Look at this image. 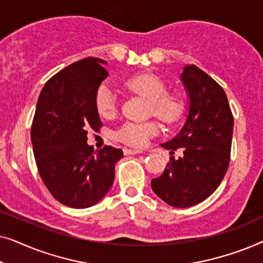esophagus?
Instances as JSON below:
<instances>
[{"instance_id": "obj_1", "label": "esophagus", "mask_w": 263, "mask_h": 263, "mask_svg": "<svg viewBox=\"0 0 263 263\" xmlns=\"http://www.w3.org/2000/svg\"><path fill=\"white\" fill-rule=\"evenodd\" d=\"M123 152L125 156H130V154H140L142 153V151H139V149H130V148H124Z\"/></svg>"}]
</instances>
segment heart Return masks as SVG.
I'll list each match as a JSON object with an SVG mask.
<instances>
[{"mask_svg": "<svg viewBox=\"0 0 263 263\" xmlns=\"http://www.w3.org/2000/svg\"><path fill=\"white\" fill-rule=\"evenodd\" d=\"M125 87L149 100V112L159 118L165 124H176L183 117L185 103L179 95L167 93V86L157 75L141 73L133 75L124 82ZM96 109L104 118L116 116L118 99L116 92L109 85L99 86L96 93ZM159 132V124L156 121L125 122L116 132V138L121 142L133 147H143L152 136Z\"/></svg>", "mask_w": 263, "mask_h": 263, "instance_id": "obj_1", "label": "heart"}]
</instances>
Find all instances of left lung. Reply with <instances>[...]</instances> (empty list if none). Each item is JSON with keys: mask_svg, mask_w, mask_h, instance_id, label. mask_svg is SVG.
<instances>
[{"mask_svg": "<svg viewBox=\"0 0 263 263\" xmlns=\"http://www.w3.org/2000/svg\"><path fill=\"white\" fill-rule=\"evenodd\" d=\"M181 78L190 98L188 118L177 136L161 146L172 153L183 148V156L171 157L151 185L164 202L184 208L210 197L224 178L231 156L233 115L221 86L195 64L186 66Z\"/></svg>", "mask_w": 263, "mask_h": 263, "instance_id": "left-lung-1", "label": "left lung"}]
</instances>
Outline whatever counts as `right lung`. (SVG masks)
Returning <instances> with one entry per match:
<instances>
[{
  "label": "right lung",
  "instance_id": "add662e5",
  "mask_svg": "<svg viewBox=\"0 0 263 263\" xmlns=\"http://www.w3.org/2000/svg\"><path fill=\"white\" fill-rule=\"evenodd\" d=\"M104 61L87 57L50 78L39 95L31 127L35 164L50 194L64 206L87 208L112 186L123 151L87 145V130L103 127L96 93L107 77Z\"/></svg>",
  "mask_w": 263,
  "mask_h": 263
}]
</instances>
